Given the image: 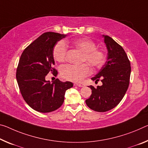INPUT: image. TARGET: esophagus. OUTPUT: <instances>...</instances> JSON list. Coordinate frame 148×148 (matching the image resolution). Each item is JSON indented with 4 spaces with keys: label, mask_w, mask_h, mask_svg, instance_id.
Returning a JSON list of instances; mask_svg holds the SVG:
<instances>
[{
    "label": "esophagus",
    "mask_w": 148,
    "mask_h": 148,
    "mask_svg": "<svg viewBox=\"0 0 148 148\" xmlns=\"http://www.w3.org/2000/svg\"><path fill=\"white\" fill-rule=\"evenodd\" d=\"M74 85L75 86H78V87H83V86L82 85V84H78V83H74Z\"/></svg>",
    "instance_id": "obj_1"
}]
</instances>
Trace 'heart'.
I'll return each instance as SVG.
<instances>
[{
  "mask_svg": "<svg viewBox=\"0 0 148 148\" xmlns=\"http://www.w3.org/2000/svg\"><path fill=\"white\" fill-rule=\"evenodd\" d=\"M68 43L59 41L55 45L53 50V56L55 60L59 62H64L66 59ZM72 47L82 51L80 65L66 64L60 69V75L63 78L72 82H80L91 73L90 65L93 69L101 67L106 60V54L102 49L96 48V45L91 39L81 38L74 40L71 43Z\"/></svg>",
  "mask_w": 148,
  "mask_h": 148,
  "instance_id": "1",
  "label": "heart"
}]
</instances>
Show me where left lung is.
<instances>
[{
    "label": "left lung",
    "mask_w": 148,
    "mask_h": 148,
    "mask_svg": "<svg viewBox=\"0 0 148 148\" xmlns=\"http://www.w3.org/2000/svg\"><path fill=\"white\" fill-rule=\"evenodd\" d=\"M108 49L107 60L100 71L91 79L102 82L103 85L90 86L91 95L86 100L91 109L106 112L115 107L123 99L128 90L131 72L128 56L120 45L111 37L103 36Z\"/></svg>",
    "instance_id": "left-lung-1"
}]
</instances>
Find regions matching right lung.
<instances>
[{
    "instance_id": "add662e5",
    "label": "right lung",
    "mask_w": 148,
    "mask_h": 148,
    "mask_svg": "<svg viewBox=\"0 0 148 148\" xmlns=\"http://www.w3.org/2000/svg\"><path fill=\"white\" fill-rule=\"evenodd\" d=\"M65 37L58 33H44L23 50L20 58L16 79L21 94L27 105L38 112L58 109L64 102L65 91L73 86L70 82H62L57 78L52 84L45 80L49 72L57 76L53 50Z\"/></svg>"
}]
</instances>
